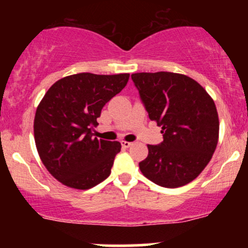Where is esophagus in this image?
I'll return each mask as SVG.
<instances>
[{"mask_svg":"<svg viewBox=\"0 0 248 248\" xmlns=\"http://www.w3.org/2000/svg\"><path fill=\"white\" fill-rule=\"evenodd\" d=\"M132 142H128V141H122L121 142V146L122 148H129L130 146H132Z\"/></svg>","mask_w":248,"mask_h":248,"instance_id":"34e87169","label":"esophagus"}]
</instances>
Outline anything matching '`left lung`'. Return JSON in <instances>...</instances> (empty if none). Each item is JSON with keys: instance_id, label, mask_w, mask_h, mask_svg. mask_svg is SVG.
Listing matches in <instances>:
<instances>
[{"instance_id": "1", "label": "left lung", "mask_w": 248, "mask_h": 248, "mask_svg": "<svg viewBox=\"0 0 248 248\" xmlns=\"http://www.w3.org/2000/svg\"><path fill=\"white\" fill-rule=\"evenodd\" d=\"M152 121L163 141L148 144L141 172L157 186L178 187L205 169L217 148L219 119L215 101L197 81L173 72L133 73Z\"/></svg>"}]
</instances>
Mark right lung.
Instances as JSON below:
<instances>
[{
	"mask_svg": "<svg viewBox=\"0 0 248 248\" xmlns=\"http://www.w3.org/2000/svg\"><path fill=\"white\" fill-rule=\"evenodd\" d=\"M128 79V73H77L59 79L43 96L33 121L36 148L47 171L62 184L87 190L109 176L121 143L93 138L92 128Z\"/></svg>",
	"mask_w": 248,
	"mask_h": 248,
	"instance_id": "add662e5",
	"label": "right lung"
}]
</instances>
